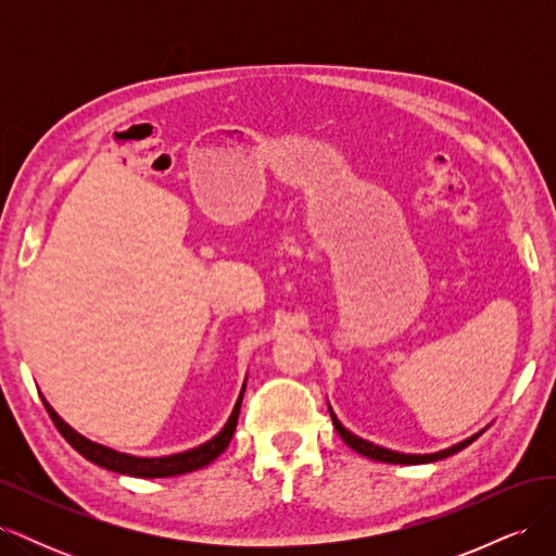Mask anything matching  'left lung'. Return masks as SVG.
Returning <instances> with one entry per match:
<instances>
[{"mask_svg": "<svg viewBox=\"0 0 556 556\" xmlns=\"http://www.w3.org/2000/svg\"><path fill=\"white\" fill-rule=\"evenodd\" d=\"M329 415H331V422H333L336 431H339V435L345 441V445H350L352 450L359 452L362 457H368V459H374V462H382V464H408V466H415V464H433V462H441V459H447V457H452V454H457L459 450H464L466 445L473 443V441L478 439V435L484 431V429H482L480 433L470 435V439H466V441H462V443H457V445H452V447H445V450H441V452H431V454H406V452H396V450L382 447V445H376V443H371V441L359 439V435H355L350 429H345V427L341 425V419L336 417V413L331 410V406H329Z\"/></svg>", "mask_w": 556, "mask_h": 556, "instance_id": "left-lung-1", "label": "left lung"}]
</instances>
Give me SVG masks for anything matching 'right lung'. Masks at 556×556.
I'll use <instances>...</instances> for the list:
<instances>
[{"mask_svg": "<svg viewBox=\"0 0 556 556\" xmlns=\"http://www.w3.org/2000/svg\"><path fill=\"white\" fill-rule=\"evenodd\" d=\"M243 392H245V382L241 387V394H239L237 403H233V410L225 422V427L217 431L211 441L201 443L192 450L178 452V454H166V457H137V454L117 452V450L106 447L102 443H94V441L86 439V435L78 433L76 429L66 425L64 419L55 413V408L43 399V394H41V401H43V406H46L50 419H53L55 427L66 439V443H70L78 454H83V457H86L88 462L102 466V468H109V470H115V473L134 476V478H172V476L192 473V470L208 466L213 459L220 457V454L227 450L233 431H237Z\"/></svg>", "mask_w": 556, "mask_h": 556, "instance_id": "right-lung-1", "label": "right lung"}]
</instances>
